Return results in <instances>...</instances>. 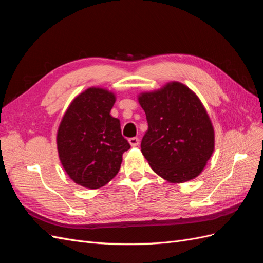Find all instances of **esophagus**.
Masks as SVG:
<instances>
[{"label":"esophagus","mask_w":263,"mask_h":263,"mask_svg":"<svg viewBox=\"0 0 263 263\" xmlns=\"http://www.w3.org/2000/svg\"><path fill=\"white\" fill-rule=\"evenodd\" d=\"M128 142H129V145H130L132 147H136V146L139 145V138H137V137L129 138V139H128Z\"/></svg>","instance_id":"34e87169"}]
</instances>
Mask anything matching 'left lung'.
Returning a JSON list of instances; mask_svg holds the SVG:
<instances>
[{
  "label": "left lung",
  "instance_id": "1",
  "mask_svg": "<svg viewBox=\"0 0 263 263\" xmlns=\"http://www.w3.org/2000/svg\"><path fill=\"white\" fill-rule=\"evenodd\" d=\"M148 130L141 153L158 176L172 183L196 178L214 151V128L196 94L180 82L141 93Z\"/></svg>",
  "mask_w": 263,
  "mask_h": 263
}]
</instances>
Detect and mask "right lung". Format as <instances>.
I'll return each mask as SVG.
<instances>
[{
	"mask_svg": "<svg viewBox=\"0 0 263 263\" xmlns=\"http://www.w3.org/2000/svg\"><path fill=\"white\" fill-rule=\"evenodd\" d=\"M114 93L90 87L71 102L57 134L59 159L77 184L99 189L119 171L123 154L130 148L119 119L110 115Z\"/></svg>",
	"mask_w": 263,
	"mask_h": 263,
	"instance_id": "right-lung-1",
	"label": "right lung"
}]
</instances>
